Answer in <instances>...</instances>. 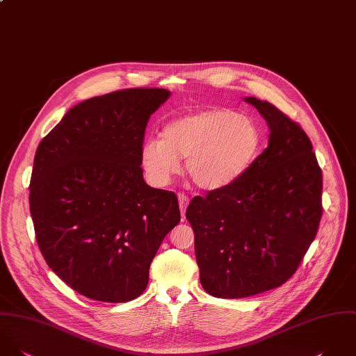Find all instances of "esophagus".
Here are the masks:
<instances>
[{
    "label": "esophagus",
    "mask_w": 356,
    "mask_h": 356,
    "mask_svg": "<svg viewBox=\"0 0 356 356\" xmlns=\"http://www.w3.org/2000/svg\"><path fill=\"white\" fill-rule=\"evenodd\" d=\"M188 204H190L188 197H186L184 194H179V205H180V212H181L183 217H184V213H186V209H187Z\"/></svg>",
    "instance_id": "1"
}]
</instances>
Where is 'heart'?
Returning a JSON list of instances; mask_svg holds the SVG:
<instances>
[{
  "label": "heart",
  "instance_id": "1",
  "mask_svg": "<svg viewBox=\"0 0 356 356\" xmlns=\"http://www.w3.org/2000/svg\"><path fill=\"white\" fill-rule=\"evenodd\" d=\"M143 144L142 165L155 186H165L180 170L194 184L214 191L239 180L256 161L261 134L254 121L228 108H212L169 121L161 134Z\"/></svg>",
  "mask_w": 356,
  "mask_h": 356
}]
</instances>
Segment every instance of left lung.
<instances>
[{
	"instance_id": "8db88e82",
	"label": "left lung",
	"mask_w": 356,
	"mask_h": 356,
	"mask_svg": "<svg viewBox=\"0 0 356 356\" xmlns=\"http://www.w3.org/2000/svg\"><path fill=\"white\" fill-rule=\"evenodd\" d=\"M267 121L268 147L235 183L194 197L200 280L220 298L250 297L297 271L322 217V170L301 127L274 104L245 97Z\"/></svg>"
}]
</instances>
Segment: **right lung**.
Wrapping results in <instances>:
<instances>
[{"label":"right lung","instance_id":"1","mask_svg":"<svg viewBox=\"0 0 356 356\" xmlns=\"http://www.w3.org/2000/svg\"><path fill=\"white\" fill-rule=\"evenodd\" d=\"M161 88L85 100L41 140L30 181V213L49 268L79 294L127 302L148 284L149 264L179 224L177 197L143 179L151 114Z\"/></svg>","mask_w":356,"mask_h":356}]
</instances>
